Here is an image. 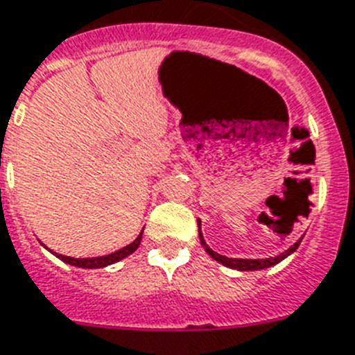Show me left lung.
Returning a JSON list of instances; mask_svg holds the SVG:
<instances>
[{
    "label": "left lung",
    "mask_w": 355,
    "mask_h": 355,
    "mask_svg": "<svg viewBox=\"0 0 355 355\" xmlns=\"http://www.w3.org/2000/svg\"><path fill=\"white\" fill-rule=\"evenodd\" d=\"M198 229H200V220H198ZM198 236H200L202 247H204L205 252H207V254H209L213 260H216L218 263L225 265V267H229V269H236V270H260V269H267V267H272V265L279 263V261L285 260L287 256L293 254L297 247H300V242H302V238H300V240H297L293 247H288L287 251L282 252V254H278V256H272V258H263V260H261V258L260 260H247V258H227V256L218 254V252H214L211 247H207L204 236H202V231H198Z\"/></svg>",
    "instance_id": "8db88e82"
}]
</instances>
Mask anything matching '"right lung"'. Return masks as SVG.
Wrapping results in <instances>:
<instances>
[{
  "label": "right lung",
  "instance_id": "add662e5",
  "mask_svg": "<svg viewBox=\"0 0 355 355\" xmlns=\"http://www.w3.org/2000/svg\"><path fill=\"white\" fill-rule=\"evenodd\" d=\"M144 231V229H142ZM141 240H142V233L133 240L130 245L122 247L119 251L112 252V254H106V256H97V258H71V256H62L58 254V252H53V254L58 256L59 260L67 261L70 265H76V267H83V269H101V267H106V265H112L115 261H121L122 258H126L130 256L132 252H135L141 245Z\"/></svg>",
  "mask_w": 355,
  "mask_h": 355
}]
</instances>
